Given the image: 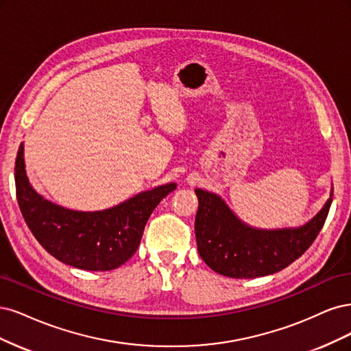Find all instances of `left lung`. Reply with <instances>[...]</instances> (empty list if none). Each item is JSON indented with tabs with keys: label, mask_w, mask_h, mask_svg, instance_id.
Returning <instances> with one entry per match:
<instances>
[{
	"label": "left lung",
	"mask_w": 351,
	"mask_h": 351,
	"mask_svg": "<svg viewBox=\"0 0 351 351\" xmlns=\"http://www.w3.org/2000/svg\"><path fill=\"white\" fill-rule=\"evenodd\" d=\"M198 254L213 271L232 278L274 274L306 252L321 232L332 198L299 229L255 230L237 220L220 197L197 189Z\"/></svg>",
	"instance_id": "obj_1"
}]
</instances>
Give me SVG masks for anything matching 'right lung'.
Wrapping results in <instances>:
<instances>
[{"mask_svg":"<svg viewBox=\"0 0 351 351\" xmlns=\"http://www.w3.org/2000/svg\"><path fill=\"white\" fill-rule=\"evenodd\" d=\"M14 179L20 211L36 241L58 261L87 271H109L127 263L138 250L150 214L176 188L167 184L145 191L104 211L66 210L43 199L30 186L23 143L16 157Z\"/></svg>","mask_w":351,"mask_h":351,"instance_id":"obj_1","label":"right lung"}]
</instances>
